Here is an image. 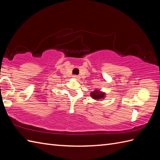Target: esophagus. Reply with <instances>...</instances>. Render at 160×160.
Segmentation results:
<instances>
[{"label": "esophagus", "instance_id": "obj_1", "mask_svg": "<svg viewBox=\"0 0 160 160\" xmlns=\"http://www.w3.org/2000/svg\"><path fill=\"white\" fill-rule=\"evenodd\" d=\"M72 77H73V79H79V77L77 76V75H74V76H72Z\"/></svg>", "mask_w": 160, "mask_h": 160}]
</instances>
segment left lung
<instances>
[{
	"instance_id": "8db88e82",
	"label": "left lung",
	"mask_w": 160,
	"mask_h": 160,
	"mask_svg": "<svg viewBox=\"0 0 160 160\" xmlns=\"http://www.w3.org/2000/svg\"><path fill=\"white\" fill-rule=\"evenodd\" d=\"M91 97L92 98L95 99V100H100L101 98H103L105 97V94L104 92H101L99 90H95L94 92H91Z\"/></svg>"
}]
</instances>
